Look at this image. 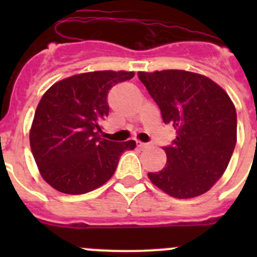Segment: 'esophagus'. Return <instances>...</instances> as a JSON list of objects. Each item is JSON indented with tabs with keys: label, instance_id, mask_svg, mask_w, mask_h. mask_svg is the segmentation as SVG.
Returning a JSON list of instances; mask_svg holds the SVG:
<instances>
[{
	"label": "esophagus",
	"instance_id": "esophagus-1",
	"mask_svg": "<svg viewBox=\"0 0 257 257\" xmlns=\"http://www.w3.org/2000/svg\"><path fill=\"white\" fill-rule=\"evenodd\" d=\"M136 145H138V148H140V149H145L149 147V144L140 142V140H136Z\"/></svg>",
	"mask_w": 257,
	"mask_h": 257
}]
</instances>
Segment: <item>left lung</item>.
I'll return each instance as SVG.
<instances>
[{
  "mask_svg": "<svg viewBox=\"0 0 257 257\" xmlns=\"http://www.w3.org/2000/svg\"><path fill=\"white\" fill-rule=\"evenodd\" d=\"M138 77L178 135L163 148L165 167L148 178L175 198L201 196L221 178L234 151V104L212 79L188 70L139 72Z\"/></svg>",
  "mask_w": 257,
  "mask_h": 257,
  "instance_id": "left-lung-1",
  "label": "left lung"
}]
</instances>
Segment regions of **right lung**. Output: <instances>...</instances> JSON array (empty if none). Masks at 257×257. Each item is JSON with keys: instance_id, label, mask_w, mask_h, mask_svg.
<instances>
[{"instance_id": "obj_1", "label": "right lung", "mask_w": 257, "mask_h": 257, "mask_svg": "<svg viewBox=\"0 0 257 257\" xmlns=\"http://www.w3.org/2000/svg\"><path fill=\"white\" fill-rule=\"evenodd\" d=\"M135 76L126 70L74 74L54 83L41 97L29 142L41 176L65 194H83L112 178L119 157L135 140L101 139V122L109 113L108 92Z\"/></svg>"}]
</instances>
